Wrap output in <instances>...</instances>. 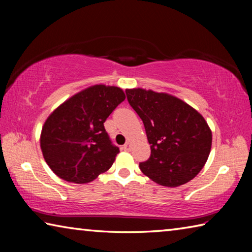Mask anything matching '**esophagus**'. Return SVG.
I'll list each match as a JSON object with an SVG mask.
<instances>
[{
  "instance_id": "1",
  "label": "esophagus",
  "mask_w": 252,
  "mask_h": 252,
  "mask_svg": "<svg viewBox=\"0 0 252 252\" xmlns=\"http://www.w3.org/2000/svg\"><path fill=\"white\" fill-rule=\"evenodd\" d=\"M122 149H123V150H126V151H130L131 150V144L127 142V143L125 144V146H123Z\"/></svg>"
}]
</instances>
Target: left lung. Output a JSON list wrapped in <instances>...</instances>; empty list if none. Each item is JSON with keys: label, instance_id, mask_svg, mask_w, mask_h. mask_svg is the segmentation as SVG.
<instances>
[{"label": "left lung", "instance_id": "1", "mask_svg": "<svg viewBox=\"0 0 252 252\" xmlns=\"http://www.w3.org/2000/svg\"><path fill=\"white\" fill-rule=\"evenodd\" d=\"M127 101L141 119L151 156L139 164L152 181L179 187L197 176L208 160L212 133L197 110L168 93L126 89Z\"/></svg>", "mask_w": 252, "mask_h": 252}]
</instances>
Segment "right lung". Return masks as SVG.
Segmentation results:
<instances>
[{
	"label": "right lung",
	"instance_id": "obj_1",
	"mask_svg": "<svg viewBox=\"0 0 252 252\" xmlns=\"http://www.w3.org/2000/svg\"><path fill=\"white\" fill-rule=\"evenodd\" d=\"M125 99L122 89L96 84L50 114L40 144L45 162L59 178L88 183L111 168L120 150L111 142L103 123Z\"/></svg>",
	"mask_w": 252,
	"mask_h": 252
}]
</instances>
